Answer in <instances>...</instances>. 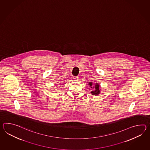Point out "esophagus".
I'll return each mask as SVG.
<instances>
[{
  "label": "esophagus",
  "instance_id": "obj_1",
  "mask_svg": "<svg viewBox=\"0 0 150 150\" xmlns=\"http://www.w3.org/2000/svg\"><path fill=\"white\" fill-rule=\"evenodd\" d=\"M73 80L75 81H78V80H79V78H78V77H74Z\"/></svg>",
  "mask_w": 150,
  "mask_h": 150
}]
</instances>
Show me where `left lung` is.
<instances>
[{"label":"left lung","mask_w":150,"mask_h":150,"mask_svg":"<svg viewBox=\"0 0 150 150\" xmlns=\"http://www.w3.org/2000/svg\"><path fill=\"white\" fill-rule=\"evenodd\" d=\"M89 86H90V88L92 89L93 88V90L91 91V94L95 96H97L100 94V86L98 83H96L93 84V83L90 82L89 83Z\"/></svg>","instance_id":"obj_1"}]
</instances>
